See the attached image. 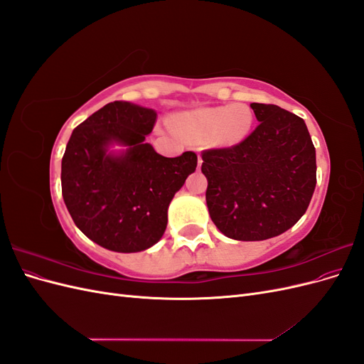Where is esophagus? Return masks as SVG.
Listing matches in <instances>:
<instances>
[{
    "label": "esophagus",
    "mask_w": 364,
    "mask_h": 364,
    "mask_svg": "<svg viewBox=\"0 0 364 364\" xmlns=\"http://www.w3.org/2000/svg\"><path fill=\"white\" fill-rule=\"evenodd\" d=\"M202 162H203V161H202V158L199 156V159H197V168L202 167Z\"/></svg>",
    "instance_id": "obj_1"
}]
</instances>
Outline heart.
I'll use <instances>...</instances> for the list:
<instances>
[{
    "label": "heart",
    "instance_id": "heart-1",
    "mask_svg": "<svg viewBox=\"0 0 364 364\" xmlns=\"http://www.w3.org/2000/svg\"><path fill=\"white\" fill-rule=\"evenodd\" d=\"M253 123L250 107L228 105L196 109L176 121V127L186 135L203 138L211 135L218 146H234L243 141Z\"/></svg>",
    "mask_w": 364,
    "mask_h": 364
}]
</instances>
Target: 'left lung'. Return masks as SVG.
Wrapping results in <instances>:
<instances>
[{"instance_id": "8db88e82", "label": "left lung", "mask_w": 364, "mask_h": 364, "mask_svg": "<svg viewBox=\"0 0 364 364\" xmlns=\"http://www.w3.org/2000/svg\"><path fill=\"white\" fill-rule=\"evenodd\" d=\"M250 107L259 124L246 139L202 153L209 215L240 241L285 232L305 214L316 188V149L305 121L277 105Z\"/></svg>"}]
</instances>
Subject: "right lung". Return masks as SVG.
<instances>
[{"instance_id":"right-lung-1","label":"right lung","mask_w":364,"mask_h":364,"mask_svg":"<svg viewBox=\"0 0 364 364\" xmlns=\"http://www.w3.org/2000/svg\"><path fill=\"white\" fill-rule=\"evenodd\" d=\"M153 109L114 102L73 130L62 158V196L75 226L97 245L114 252H139L161 240L174 194L197 167L185 151L165 158L146 136ZM112 144L127 149L115 156Z\"/></svg>"}]
</instances>
